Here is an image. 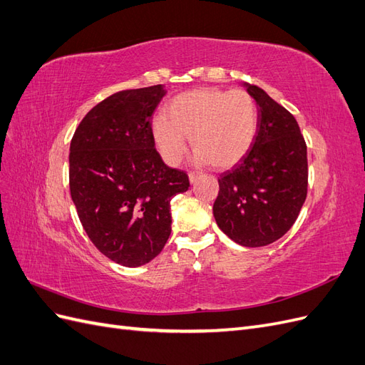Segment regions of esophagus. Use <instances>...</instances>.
<instances>
[{"label":"esophagus","instance_id":"34e87169","mask_svg":"<svg viewBox=\"0 0 365 365\" xmlns=\"http://www.w3.org/2000/svg\"><path fill=\"white\" fill-rule=\"evenodd\" d=\"M200 176H201V173H197V172H190V173H189V180H190V182H192V184H195V182L197 181V178H200Z\"/></svg>","mask_w":365,"mask_h":365}]
</instances>
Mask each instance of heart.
Segmentation results:
<instances>
[{"label":"heart","mask_w":365,"mask_h":365,"mask_svg":"<svg viewBox=\"0 0 365 365\" xmlns=\"http://www.w3.org/2000/svg\"><path fill=\"white\" fill-rule=\"evenodd\" d=\"M259 114L254 98L242 90L197 88L173 97L168 117L152 121V137L163 160L178 164L190 137L197 164L227 169L244 158L257 134Z\"/></svg>","instance_id":"1"}]
</instances>
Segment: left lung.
<instances>
[{
  "label": "left lung",
  "instance_id": "1",
  "mask_svg": "<svg viewBox=\"0 0 365 365\" xmlns=\"http://www.w3.org/2000/svg\"><path fill=\"white\" fill-rule=\"evenodd\" d=\"M257 134L247 155L220 175L213 204L217 227L242 247L279 240L297 220L307 195V150L294 115L256 85Z\"/></svg>",
  "mask_w": 365,
  "mask_h": 365
}]
</instances>
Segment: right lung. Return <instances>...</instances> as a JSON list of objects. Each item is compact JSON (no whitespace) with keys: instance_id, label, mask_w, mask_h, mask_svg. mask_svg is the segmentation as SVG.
Segmentation results:
<instances>
[{"instance_id":"obj_1","label":"right lung","mask_w":365,"mask_h":365,"mask_svg":"<svg viewBox=\"0 0 365 365\" xmlns=\"http://www.w3.org/2000/svg\"><path fill=\"white\" fill-rule=\"evenodd\" d=\"M163 85L125 90L96 105L70 145V192L81 224L108 259L135 268L155 259L172 231L170 201L190 187L165 165L150 117Z\"/></svg>"}]
</instances>
